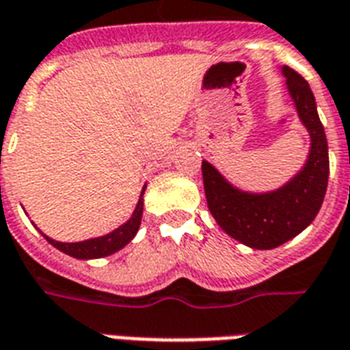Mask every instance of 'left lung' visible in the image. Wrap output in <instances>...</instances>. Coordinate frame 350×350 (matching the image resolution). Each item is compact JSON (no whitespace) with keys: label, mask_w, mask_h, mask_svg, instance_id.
Returning <instances> with one entry per match:
<instances>
[{"label":"left lung","mask_w":350,"mask_h":350,"mask_svg":"<svg viewBox=\"0 0 350 350\" xmlns=\"http://www.w3.org/2000/svg\"><path fill=\"white\" fill-rule=\"evenodd\" d=\"M282 74L312 139L308 161L299 174L276 191L252 195L235 189L213 165L202 161L206 200L217 224L230 237L258 250L280 247L312 224L327 193L330 170L327 135L310 85L289 66H284Z\"/></svg>","instance_id":"obj_1"}]
</instances>
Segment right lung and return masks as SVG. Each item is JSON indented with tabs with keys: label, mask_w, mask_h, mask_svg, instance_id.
Masks as SVG:
<instances>
[{
	"label": "right lung",
	"mask_w": 350,
	"mask_h": 350,
	"mask_svg": "<svg viewBox=\"0 0 350 350\" xmlns=\"http://www.w3.org/2000/svg\"><path fill=\"white\" fill-rule=\"evenodd\" d=\"M142 195H144V189H142L141 198L137 202V208L131 215V219L128 222H124L122 226H118L113 230L111 234L102 235V237H96V239H87L79 241V243H61L44 235L48 243H51L53 247L59 248L64 254L77 258V260H92V258H103V256L115 254L116 250H120L128 245L129 241L133 239L137 234V230L141 226L142 219Z\"/></svg>",
	"instance_id": "1"
}]
</instances>
